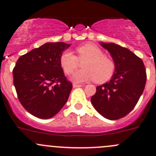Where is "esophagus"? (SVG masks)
<instances>
[{"label":"esophagus","instance_id":"1","mask_svg":"<svg viewBox=\"0 0 156 156\" xmlns=\"http://www.w3.org/2000/svg\"><path fill=\"white\" fill-rule=\"evenodd\" d=\"M83 84H77V83H73V87H82Z\"/></svg>","mask_w":156,"mask_h":156}]
</instances>
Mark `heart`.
Segmentation results:
<instances>
[{"label": "heart", "mask_w": 156, "mask_h": 156, "mask_svg": "<svg viewBox=\"0 0 156 156\" xmlns=\"http://www.w3.org/2000/svg\"><path fill=\"white\" fill-rule=\"evenodd\" d=\"M77 56L66 50L59 57L61 68L66 75H72L83 62L84 69L75 72L72 79L75 82L93 81L99 84L108 81L114 75L115 64L114 61L103 53L99 47L92 44H85L76 48Z\"/></svg>", "instance_id": "heart-1"}]
</instances>
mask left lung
I'll return each instance as SVG.
<instances>
[{"instance_id": "left-lung-1", "label": "left lung", "mask_w": 156, "mask_h": 156, "mask_svg": "<svg viewBox=\"0 0 156 156\" xmlns=\"http://www.w3.org/2000/svg\"><path fill=\"white\" fill-rule=\"evenodd\" d=\"M112 56L115 73L110 81L97 87L91 103L101 115L118 120L133 110L145 88L144 62L128 49L114 43H101Z\"/></svg>"}]
</instances>
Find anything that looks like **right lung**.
Instances as JSON below:
<instances>
[{
    "label": "right lung",
    "instance_id": "1",
    "mask_svg": "<svg viewBox=\"0 0 156 156\" xmlns=\"http://www.w3.org/2000/svg\"><path fill=\"white\" fill-rule=\"evenodd\" d=\"M64 42L46 43L19 58L12 69L13 84L22 106L42 119L57 114L67 102L72 84L59 64Z\"/></svg>",
    "mask_w": 156,
    "mask_h": 156
}]
</instances>
